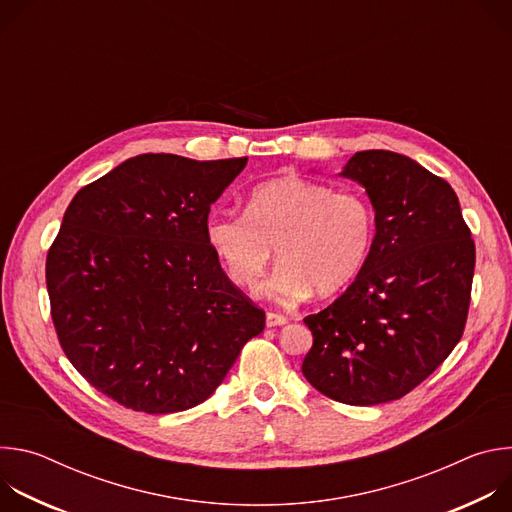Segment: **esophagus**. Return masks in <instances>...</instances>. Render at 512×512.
<instances>
[{
	"label": "esophagus",
	"mask_w": 512,
	"mask_h": 512,
	"mask_svg": "<svg viewBox=\"0 0 512 512\" xmlns=\"http://www.w3.org/2000/svg\"><path fill=\"white\" fill-rule=\"evenodd\" d=\"M285 322H287V318L281 316V314H275V312H267V316H265V324H267L269 328H273V326H283Z\"/></svg>",
	"instance_id": "1"
}]
</instances>
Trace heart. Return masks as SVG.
<instances>
[{
  "mask_svg": "<svg viewBox=\"0 0 512 512\" xmlns=\"http://www.w3.org/2000/svg\"><path fill=\"white\" fill-rule=\"evenodd\" d=\"M375 235L371 202L356 190H334L300 176L255 186L247 212H216L206 239L227 275L257 289L271 261L281 263L269 289L277 300L296 302L314 289L320 298L352 283L369 259Z\"/></svg>",
  "mask_w": 512,
  "mask_h": 512,
  "instance_id": "heart-1",
  "label": "heart"
}]
</instances>
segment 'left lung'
Segmentation results:
<instances>
[{
  "instance_id": "8db88e82",
  "label": "left lung",
  "mask_w": 512,
  "mask_h": 512,
  "mask_svg": "<svg viewBox=\"0 0 512 512\" xmlns=\"http://www.w3.org/2000/svg\"><path fill=\"white\" fill-rule=\"evenodd\" d=\"M340 176L367 190L377 233L344 294L304 318L314 344L302 373L334 401L379 405L413 391L460 342L476 247L452 186L415 160L356 152Z\"/></svg>"
}]
</instances>
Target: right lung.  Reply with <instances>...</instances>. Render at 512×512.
Masks as SVG:
<instances>
[{"label": "right lung", "instance_id": "1", "mask_svg": "<svg viewBox=\"0 0 512 512\" xmlns=\"http://www.w3.org/2000/svg\"><path fill=\"white\" fill-rule=\"evenodd\" d=\"M245 166L141 154L68 204L46 257L52 322L72 367L119 405L196 407L263 332L206 239L210 204Z\"/></svg>", "mask_w": 512, "mask_h": 512}]
</instances>
